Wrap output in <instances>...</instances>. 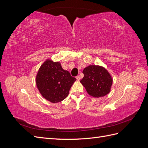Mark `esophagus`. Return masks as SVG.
Returning <instances> with one entry per match:
<instances>
[{
  "mask_svg": "<svg viewBox=\"0 0 148 148\" xmlns=\"http://www.w3.org/2000/svg\"><path fill=\"white\" fill-rule=\"evenodd\" d=\"M76 78H77V79L78 80V81L79 80H80V77H79V76H77V77H76Z\"/></svg>",
  "mask_w": 148,
  "mask_h": 148,
  "instance_id": "1",
  "label": "esophagus"
}]
</instances>
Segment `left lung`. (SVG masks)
Listing matches in <instances>:
<instances>
[{"mask_svg":"<svg viewBox=\"0 0 148 148\" xmlns=\"http://www.w3.org/2000/svg\"><path fill=\"white\" fill-rule=\"evenodd\" d=\"M83 73L84 77L80 82L89 95L100 97L110 92L113 79L104 67L89 65L84 68Z\"/></svg>","mask_w":148,"mask_h":148,"instance_id":"1","label":"left lung"}]
</instances>
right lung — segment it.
Instances as JSON below:
<instances>
[{
    "instance_id": "right-lung-1",
    "label": "right lung",
    "mask_w": 148,
    "mask_h": 148,
    "mask_svg": "<svg viewBox=\"0 0 148 148\" xmlns=\"http://www.w3.org/2000/svg\"><path fill=\"white\" fill-rule=\"evenodd\" d=\"M76 78L64 70L59 62L47 59L40 66L36 78L39 92L52 103L61 102L68 96Z\"/></svg>"
}]
</instances>
